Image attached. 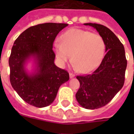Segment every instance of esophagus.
<instances>
[{
	"label": "esophagus",
	"instance_id": "34e87169",
	"mask_svg": "<svg viewBox=\"0 0 134 134\" xmlns=\"http://www.w3.org/2000/svg\"><path fill=\"white\" fill-rule=\"evenodd\" d=\"M74 76H75V75H74V74L73 73H71V72L69 73V77L71 78V79L74 78Z\"/></svg>",
	"mask_w": 134,
	"mask_h": 134
}]
</instances>
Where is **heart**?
Masks as SVG:
<instances>
[{
  "mask_svg": "<svg viewBox=\"0 0 134 134\" xmlns=\"http://www.w3.org/2000/svg\"><path fill=\"white\" fill-rule=\"evenodd\" d=\"M53 44L58 63L64 65L71 58L74 67L81 73H90L99 65L104 58L105 42L99 35L88 30L71 28Z\"/></svg>",
  "mask_w": 134,
  "mask_h": 134,
  "instance_id": "obj_1",
  "label": "heart"
}]
</instances>
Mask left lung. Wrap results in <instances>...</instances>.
<instances>
[{"mask_svg":"<svg viewBox=\"0 0 134 134\" xmlns=\"http://www.w3.org/2000/svg\"><path fill=\"white\" fill-rule=\"evenodd\" d=\"M104 39L106 53L100 65L90 74L77 76L80 88L76 94L79 104L87 109L106 106L124 86L127 61L124 46L106 26L88 23Z\"/></svg>","mask_w":134,"mask_h":134,"instance_id":"left-lung-1","label":"left lung"}]
</instances>
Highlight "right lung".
Here are the masks:
<instances>
[{"label":"right lung","instance_id":"add662e5","mask_svg":"<svg viewBox=\"0 0 134 134\" xmlns=\"http://www.w3.org/2000/svg\"><path fill=\"white\" fill-rule=\"evenodd\" d=\"M67 24L45 23L31 26L16 40L9 58V79L12 88L30 105L43 108L50 105L60 86L69 79V73L54 64L53 44L57 35ZM33 57L34 73L25 69L26 62Z\"/></svg>","mask_w":134,"mask_h":134}]
</instances>
